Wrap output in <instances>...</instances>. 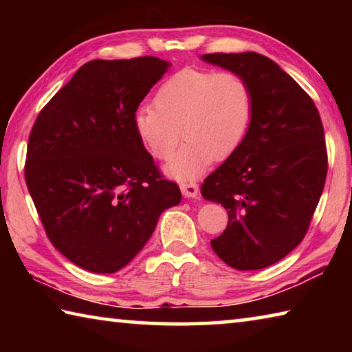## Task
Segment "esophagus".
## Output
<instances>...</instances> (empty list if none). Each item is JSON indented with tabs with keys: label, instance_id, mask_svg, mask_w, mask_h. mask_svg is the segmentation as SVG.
Here are the masks:
<instances>
[{
	"label": "esophagus",
	"instance_id": "obj_1",
	"mask_svg": "<svg viewBox=\"0 0 352 352\" xmlns=\"http://www.w3.org/2000/svg\"><path fill=\"white\" fill-rule=\"evenodd\" d=\"M180 189H182L184 197H188V199H194L199 195V184L197 183H192V182L182 183Z\"/></svg>",
	"mask_w": 352,
	"mask_h": 352
}]
</instances>
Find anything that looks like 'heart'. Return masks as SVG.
Segmentation results:
<instances>
[{
	"mask_svg": "<svg viewBox=\"0 0 352 352\" xmlns=\"http://www.w3.org/2000/svg\"><path fill=\"white\" fill-rule=\"evenodd\" d=\"M153 104L136 110L133 126L158 160L169 158L184 136L183 147L166 166L178 180L197 177L210 160L233 153L253 115L252 90L234 71L183 68L160 85Z\"/></svg>",
	"mask_w": 352,
	"mask_h": 352,
	"instance_id": "heart-1",
	"label": "heart"
}]
</instances>
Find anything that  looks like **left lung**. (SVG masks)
I'll return each mask as SVG.
<instances>
[{
	"instance_id": "8db88e82",
	"label": "left lung",
	"mask_w": 352,
	"mask_h": 352,
	"mask_svg": "<svg viewBox=\"0 0 352 352\" xmlns=\"http://www.w3.org/2000/svg\"><path fill=\"white\" fill-rule=\"evenodd\" d=\"M201 60L241 74L253 96L247 135L201 184L206 200L228 210L211 247L233 269H264L307 233L327 174L323 124L311 96L269 57L216 52Z\"/></svg>"
}]
</instances>
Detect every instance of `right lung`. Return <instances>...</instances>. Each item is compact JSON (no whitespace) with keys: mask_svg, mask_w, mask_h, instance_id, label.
Returning a JSON list of instances; mask_svg holds the SVG:
<instances>
[{"mask_svg":"<svg viewBox=\"0 0 352 352\" xmlns=\"http://www.w3.org/2000/svg\"><path fill=\"white\" fill-rule=\"evenodd\" d=\"M169 62L146 56L91 60L38 113L25 177L52 245L93 273L126 267L164 210L180 204L133 126Z\"/></svg>","mask_w":352,"mask_h":352,"instance_id":"add662e5","label":"right lung"}]
</instances>
